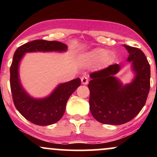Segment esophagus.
<instances>
[{
  "label": "esophagus",
  "mask_w": 157,
  "mask_h": 157,
  "mask_svg": "<svg viewBox=\"0 0 157 157\" xmlns=\"http://www.w3.org/2000/svg\"><path fill=\"white\" fill-rule=\"evenodd\" d=\"M81 82H82V84L86 85L89 82V77L87 76H83L81 77Z\"/></svg>",
  "instance_id": "1"
}]
</instances>
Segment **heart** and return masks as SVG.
I'll list each match as a JSON object with an SVG mask.
<instances>
[{"mask_svg": "<svg viewBox=\"0 0 157 157\" xmlns=\"http://www.w3.org/2000/svg\"><path fill=\"white\" fill-rule=\"evenodd\" d=\"M87 59L89 63L96 64L100 62V67H103L105 65L111 63L112 57L111 54L106 52L104 48H97L91 50L88 53Z\"/></svg>", "mask_w": 157, "mask_h": 157, "instance_id": "obj_1", "label": "heart"}]
</instances>
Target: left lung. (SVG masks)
I'll return each mask as SVG.
<instances>
[{
  "label": "left lung",
  "mask_w": 157,
  "mask_h": 157,
  "mask_svg": "<svg viewBox=\"0 0 157 157\" xmlns=\"http://www.w3.org/2000/svg\"><path fill=\"white\" fill-rule=\"evenodd\" d=\"M123 46L129 53L127 61L134 75L130 83L123 85L115 77L122 68L119 64L90 75V111L103 124L117 125L131 121L145 105L150 90L151 68L145 54L138 48Z\"/></svg>",
  "instance_id": "left-lung-1"
}]
</instances>
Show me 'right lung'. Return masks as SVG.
<instances>
[{"instance_id": "obj_1", "label": "right lung", "mask_w": 157, "mask_h": 157, "mask_svg": "<svg viewBox=\"0 0 157 157\" xmlns=\"http://www.w3.org/2000/svg\"><path fill=\"white\" fill-rule=\"evenodd\" d=\"M67 45L59 41L36 40L17 48L10 67V86L14 104L27 120L37 125H49L62 118L66 102L81 84L80 78L59 84L49 95L44 98L30 96L23 87L19 76L20 63L29 52H65Z\"/></svg>"}]
</instances>
